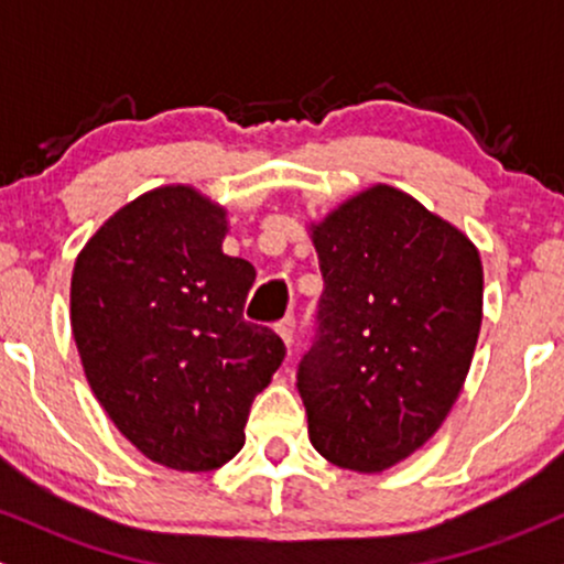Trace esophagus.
Segmentation results:
<instances>
[{
    "label": "esophagus",
    "instance_id": "obj_1",
    "mask_svg": "<svg viewBox=\"0 0 564 564\" xmlns=\"http://www.w3.org/2000/svg\"><path fill=\"white\" fill-rule=\"evenodd\" d=\"M294 326H296V323H294V318H291V315H286V318L275 323V332L281 334V339L286 341V347L294 345Z\"/></svg>",
    "mask_w": 564,
    "mask_h": 564
}]
</instances>
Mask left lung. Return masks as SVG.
<instances>
[{
    "mask_svg": "<svg viewBox=\"0 0 564 564\" xmlns=\"http://www.w3.org/2000/svg\"><path fill=\"white\" fill-rule=\"evenodd\" d=\"M323 294L296 371L310 443L341 469L381 471L440 430L482 323L475 243L390 185L313 225Z\"/></svg>",
    "mask_w": 564,
    "mask_h": 564,
    "instance_id": "obj_1",
    "label": "left lung"
}]
</instances>
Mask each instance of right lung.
<instances>
[{"label": "right lung", "instance_id": "obj_1", "mask_svg": "<svg viewBox=\"0 0 564 564\" xmlns=\"http://www.w3.org/2000/svg\"><path fill=\"white\" fill-rule=\"evenodd\" d=\"M223 206L187 185L142 193L76 257L70 328L95 398L142 456L209 471L243 448L249 408L283 364L243 321L257 270L223 251Z\"/></svg>", "mask_w": 564, "mask_h": 564}]
</instances>
